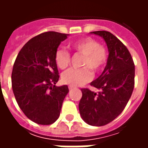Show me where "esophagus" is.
Here are the masks:
<instances>
[{
    "label": "esophagus",
    "instance_id": "34e87169",
    "mask_svg": "<svg viewBox=\"0 0 148 148\" xmlns=\"http://www.w3.org/2000/svg\"><path fill=\"white\" fill-rule=\"evenodd\" d=\"M73 89H74V86H69V90H72Z\"/></svg>",
    "mask_w": 148,
    "mask_h": 148
}]
</instances>
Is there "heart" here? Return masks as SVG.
I'll use <instances>...</instances> for the list:
<instances>
[{"label":"heart","instance_id":"heart-1","mask_svg":"<svg viewBox=\"0 0 148 148\" xmlns=\"http://www.w3.org/2000/svg\"><path fill=\"white\" fill-rule=\"evenodd\" d=\"M75 51L84 55L81 69H70L62 74V80L66 85L78 86L89 82L93 78V72L99 73L105 68L108 59V52L93 38H85L71 44ZM55 63L62 70L71 63V54L63 48L58 49L55 55Z\"/></svg>","mask_w":148,"mask_h":148}]
</instances>
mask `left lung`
Listing matches in <instances>:
<instances>
[{
  "label": "left lung",
  "mask_w": 148,
  "mask_h": 148,
  "mask_svg": "<svg viewBox=\"0 0 148 148\" xmlns=\"http://www.w3.org/2000/svg\"><path fill=\"white\" fill-rule=\"evenodd\" d=\"M91 33L105 39L109 54L102 74L90 83L99 92L81 90L79 112L88 124L103 126L117 117L130 99L135 85V65L126 46L114 35L107 31Z\"/></svg>",
  "instance_id": "8db88e82"
}]
</instances>
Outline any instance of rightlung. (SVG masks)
I'll return each mask as SVG.
<instances>
[{"instance_id": "add662e5", "label": "right lung", "mask_w": 148, "mask_h": 148, "mask_svg": "<svg viewBox=\"0 0 148 148\" xmlns=\"http://www.w3.org/2000/svg\"><path fill=\"white\" fill-rule=\"evenodd\" d=\"M67 34L43 32L21 48L12 68V87L18 106L31 121L49 125L57 121L69 92L56 86L59 75L55 55Z\"/></svg>"}]
</instances>
